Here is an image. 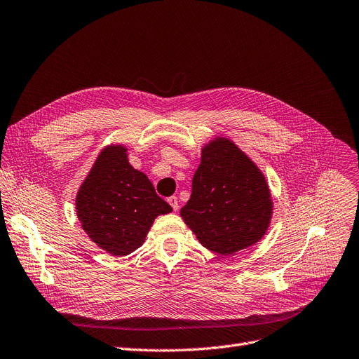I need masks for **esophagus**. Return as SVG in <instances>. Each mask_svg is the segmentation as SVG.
I'll return each mask as SVG.
<instances>
[{
  "label": "esophagus",
  "instance_id": "esophagus-1",
  "mask_svg": "<svg viewBox=\"0 0 359 359\" xmlns=\"http://www.w3.org/2000/svg\"><path fill=\"white\" fill-rule=\"evenodd\" d=\"M168 203L170 204V208H172V209H174L175 212L178 210V208H180V206H178V198H177L175 196H172V197H169V198H168Z\"/></svg>",
  "mask_w": 359,
  "mask_h": 359
}]
</instances>
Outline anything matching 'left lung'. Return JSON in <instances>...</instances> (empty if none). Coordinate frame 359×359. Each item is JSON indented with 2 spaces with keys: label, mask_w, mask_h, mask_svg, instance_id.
Segmentation results:
<instances>
[{
  "label": "left lung",
  "mask_w": 359,
  "mask_h": 359,
  "mask_svg": "<svg viewBox=\"0 0 359 359\" xmlns=\"http://www.w3.org/2000/svg\"><path fill=\"white\" fill-rule=\"evenodd\" d=\"M180 213L203 247L231 255L262 240L273 203L257 165L233 142L216 137L201 149L190 200Z\"/></svg>",
  "instance_id": "1"
}]
</instances>
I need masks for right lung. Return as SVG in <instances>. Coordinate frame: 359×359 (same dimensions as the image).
I'll return each instance as SVG.
<instances>
[{
	"label": "right lung",
	"instance_id": "right-lung-1",
	"mask_svg": "<svg viewBox=\"0 0 359 359\" xmlns=\"http://www.w3.org/2000/svg\"><path fill=\"white\" fill-rule=\"evenodd\" d=\"M83 231L107 252L123 257L135 251L159 215L172 212L149 178L134 169L127 147L107 146L99 153L76 197Z\"/></svg>",
	"mask_w": 359,
	"mask_h": 359
}]
</instances>
